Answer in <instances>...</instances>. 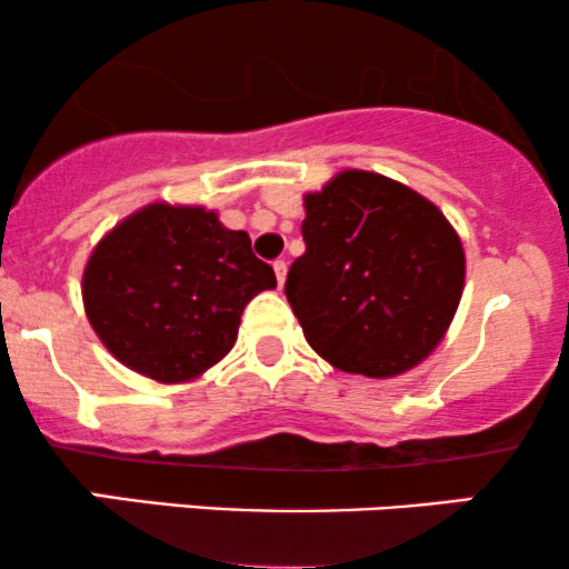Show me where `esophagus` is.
Returning a JSON list of instances; mask_svg holds the SVG:
<instances>
[{"mask_svg":"<svg viewBox=\"0 0 569 569\" xmlns=\"http://www.w3.org/2000/svg\"><path fill=\"white\" fill-rule=\"evenodd\" d=\"M273 273H277L279 287H284V279H287V263H284V260H277V263H273Z\"/></svg>","mask_w":569,"mask_h":569,"instance_id":"1","label":"esophagus"}]
</instances>
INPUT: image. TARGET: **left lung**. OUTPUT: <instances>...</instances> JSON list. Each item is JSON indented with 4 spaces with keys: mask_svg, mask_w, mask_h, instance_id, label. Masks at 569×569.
Segmentation results:
<instances>
[{
    "mask_svg": "<svg viewBox=\"0 0 569 569\" xmlns=\"http://www.w3.org/2000/svg\"><path fill=\"white\" fill-rule=\"evenodd\" d=\"M306 252L287 273L303 336L338 370L397 378L442 343L466 282L437 204L378 172L343 170L303 197Z\"/></svg>",
    "mask_w": 569,
    "mask_h": 569,
    "instance_id": "1",
    "label": "left lung"
}]
</instances>
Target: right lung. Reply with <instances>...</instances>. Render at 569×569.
<instances>
[{
  "mask_svg": "<svg viewBox=\"0 0 569 569\" xmlns=\"http://www.w3.org/2000/svg\"><path fill=\"white\" fill-rule=\"evenodd\" d=\"M277 277L247 231L216 210L151 202L119 220L82 273L84 313L100 343L157 383H186L237 343L239 319Z\"/></svg>",
  "mask_w": 569,
  "mask_h": 569,
  "instance_id": "1",
  "label": "right lung"
}]
</instances>
